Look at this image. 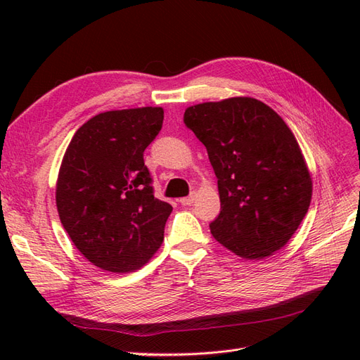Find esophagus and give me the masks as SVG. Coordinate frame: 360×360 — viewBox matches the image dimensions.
Listing matches in <instances>:
<instances>
[{
	"mask_svg": "<svg viewBox=\"0 0 360 360\" xmlns=\"http://www.w3.org/2000/svg\"><path fill=\"white\" fill-rule=\"evenodd\" d=\"M195 198H197V195H195V193H191L189 197L180 198L179 201H180V204H183V205H191V204H193V202H195Z\"/></svg>",
	"mask_w": 360,
	"mask_h": 360,
	"instance_id": "esophagus-1",
	"label": "esophagus"
}]
</instances>
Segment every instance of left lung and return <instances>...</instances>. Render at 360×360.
Instances as JSON below:
<instances>
[{
	"mask_svg": "<svg viewBox=\"0 0 360 360\" xmlns=\"http://www.w3.org/2000/svg\"><path fill=\"white\" fill-rule=\"evenodd\" d=\"M217 177L221 213L210 233L246 259L285 246L307 214L312 180L290 127L252 97L205 102L184 111Z\"/></svg>",
	"mask_w": 360,
	"mask_h": 360,
	"instance_id": "left-lung-1",
	"label": "left lung"
}]
</instances>
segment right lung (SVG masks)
Listing matches in <instances>:
<instances>
[{"label": "right lung", "instance_id": "add662e5", "mask_svg": "<svg viewBox=\"0 0 360 360\" xmlns=\"http://www.w3.org/2000/svg\"><path fill=\"white\" fill-rule=\"evenodd\" d=\"M162 123L158 106L97 114L76 130L64 153L56 191L60 221L102 270L134 271L162 245L172 207L155 198L144 163Z\"/></svg>", "mask_w": 360, "mask_h": 360}]
</instances>
